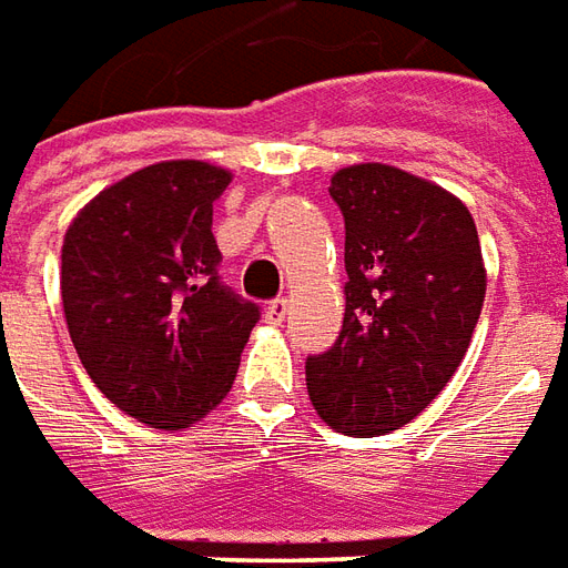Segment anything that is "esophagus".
Returning a JSON list of instances; mask_svg holds the SVG:
<instances>
[{
    "instance_id": "34e87169",
    "label": "esophagus",
    "mask_w": 568,
    "mask_h": 568,
    "mask_svg": "<svg viewBox=\"0 0 568 568\" xmlns=\"http://www.w3.org/2000/svg\"><path fill=\"white\" fill-rule=\"evenodd\" d=\"M287 308H291V300L277 296V300H272V303H268V308H265V321H268V324H284Z\"/></svg>"
}]
</instances>
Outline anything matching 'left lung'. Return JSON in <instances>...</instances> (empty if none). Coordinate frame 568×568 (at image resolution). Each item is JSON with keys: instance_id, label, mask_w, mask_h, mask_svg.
Returning a JSON list of instances; mask_svg holds the SVG:
<instances>
[{"instance_id": "8db88e82", "label": "left lung", "mask_w": 568, "mask_h": 568, "mask_svg": "<svg viewBox=\"0 0 568 568\" xmlns=\"http://www.w3.org/2000/svg\"><path fill=\"white\" fill-rule=\"evenodd\" d=\"M329 195L345 216V317L305 385L329 428L376 437L453 379L484 308V253L453 192L392 164L342 168Z\"/></svg>"}]
</instances>
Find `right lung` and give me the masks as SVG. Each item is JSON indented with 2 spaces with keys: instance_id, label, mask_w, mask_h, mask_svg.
Segmentation results:
<instances>
[{
  "instance_id": "obj_1",
  "label": "right lung",
  "mask_w": 568,
  "mask_h": 568,
  "mask_svg": "<svg viewBox=\"0 0 568 568\" xmlns=\"http://www.w3.org/2000/svg\"><path fill=\"white\" fill-rule=\"evenodd\" d=\"M216 164H149L75 213L60 251V296L82 367L149 428L201 422L235 382L260 305L220 281Z\"/></svg>"
}]
</instances>
